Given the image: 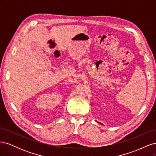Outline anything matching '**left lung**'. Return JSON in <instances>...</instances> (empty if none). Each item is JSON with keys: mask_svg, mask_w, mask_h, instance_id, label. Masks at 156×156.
<instances>
[{"mask_svg": "<svg viewBox=\"0 0 156 156\" xmlns=\"http://www.w3.org/2000/svg\"><path fill=\"white\" fill-rule=\"evenodd\" d=\"M98 123H100V122H98ZM100 124H101V123H100Z\"/></svg>", "mask_w": 156, "mask_h": 156, "instance_id": "8db88e82", "label": "left lung"}]
</instances>
